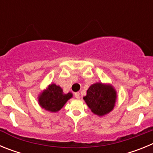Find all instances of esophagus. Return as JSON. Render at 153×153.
I'll use <instances>...</instances> for the list:
<instances>
[{
    "label": "esophagus",
    "mask_w": 153,
    "mask_h": 153,
    "mask_svg": "<svg viewBox=\"0 0 153 153\" xmlns=\"http://www.w3.org/2000/svg\"><path fill=\"white\" fill-rule=\"evenodd\" d=\"M74 95H75V97L76 99H79V93H75V94H74Z\"/></svg>",
    "instance_id": "1"
}]
</instances>
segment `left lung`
Masks as SVG:
<instances>
[{
	"mask_svg": "<svg viewBox=\"0 0 153 153\" xmlns=\"http://www.w3.org/2000/svg\"><path fill=\"white\" fill-rule=\"evenodd\" d=\"M83 100L94 114L102 117L114 108L117 91L111 85L94 83L89 87Z\"/></svg>",
	"mask_w": 153,
	"mask_h": 153,
	"instance_id": "left-lung-1",
	"label": "left lung"
}]
</instances>
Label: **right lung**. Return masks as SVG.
Segmentation results:
<instances>
[{
	"instance_id": "obj_1",
	"label": "right lung",
	"mask_w": 153,
	"mask_h": 153,
	"mask_svg": "<svg viewBox=\"0 0 153 153\" xmlns=\"http://www.w3.org/2000/svg\"><path fill=\"white\" fill-rule=\"evenodd\" d=\"M73 94L68 93L64 94L60 86L53 83L48 86L46 90L40 93L38 97L40 106L47 111L56 113L63 108L65 103L72 98Z\"/></svg>"
}]
</instances>
